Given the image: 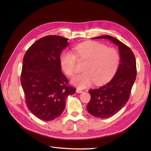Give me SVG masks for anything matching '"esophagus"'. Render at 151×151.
I'll return each mask as SVG.
<instances>
[{
    "mask_svg": "<svg viewBox=\"0 0 151 151\" xmlns=\"http://www.w3.org/2000/svg\"><path fill=\"white\" fill-rule=\"evenodd\" d=\"M76 92L77 93H82V92H83V91L81 90V89H80L77 88L76 90Z\"/></svg>",
    "mask_w": 151,
    "mask_h": 151,
    "instance_id": "34e87169",
    "label": "esophagus"
}]
</instances>
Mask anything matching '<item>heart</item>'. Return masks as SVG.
Here are the masks:
<instances>
[{
    "mask_svg": "<svg viewBox=\"0 0 151 151\" xmlns=\"http://www.w3.org/2000/svg\"><path fill=\"white\" fill-rule=\"evenodd\" d=\"M77 56L87 60L84 72L75 76L71 83L80 89H84L96 83L101 85L108 81L114 75L119 62L117 51L96 42H87L75 47ZM76 55L70 50L62 52L60 63L62 70L69 76L75 73Z\"/></svg>",
    "mask_w": 151,
    "mask_h": 151,
    "instance_id": "heart-1",
    "label": "heart"
}]
</instances>
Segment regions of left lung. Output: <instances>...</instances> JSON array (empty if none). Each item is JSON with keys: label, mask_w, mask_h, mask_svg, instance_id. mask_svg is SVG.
<instances>
[{"label": "left lung", "mask_w": 151, "mask_h": 151, "mask_svg": "<svg viewBox=\"0 0 151 151\" xmlns=\"http://www.w3.org/2000/svg\"><path fill=\"white\" fill-rule=\"evenodd\" d=\"M102 38L117 45L120 55L119 65L111 80L100 88L89 91L91 98L87 109L91 115L104 119L116 114L129 100L136 80L137 65L132 51L119 40L109 35L92 39Z\"/></svg>", "instance_id": "left-lung-1"}]
</instances>
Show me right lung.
Returning <instances> with one entry per match:
<instances>
[{
	"label": "right lung",
	"instance_id": "1",
	"mask_svg": "<svg viewBox=\"0 0 151 151\" xmlns=\"http://www.w3.org/2000/svg\"><path fill=\"white\" fill-rule=\"evenodd\" d=\"M68 38L47 35L33 43L22 62L21 83L30 111L45 121L63 113L66 99L76 89L67 85L61 71L60 56L68 46Z\"/></svg>",
	"mask_w": 151,
	"mask_h": 151
}]
</instances>
